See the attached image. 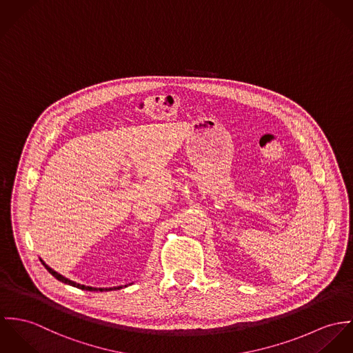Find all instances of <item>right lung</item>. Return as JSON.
<instances>
[{
	"mask_svg": "<svg viewBox=\"0 0 353 353\" xmlns=\"http://www.w3.org/2000/svg\"><path fill=\"white\" fill-rule=\"evenodd\" d=\"M40 261H41V264L44 265V268L50 272V274H52L55 279H58L59 281H62V283H65V284H69V285H73V287H77L79 290H85V291H111V290H120V288H123V285H119V287H114V288H94V287H89V285H83V284H79V283H76V281H73V280H70V279H68V277H65V276H62V274H58V272H55L52 268H50L41 259H40ZM125 287V285H124Z\"/></svg>",
	"mask_w": 353,
	"mask_h": 353,
	"instance_id": "add662e5",
	"label": "right lung"
}]
</instances>
